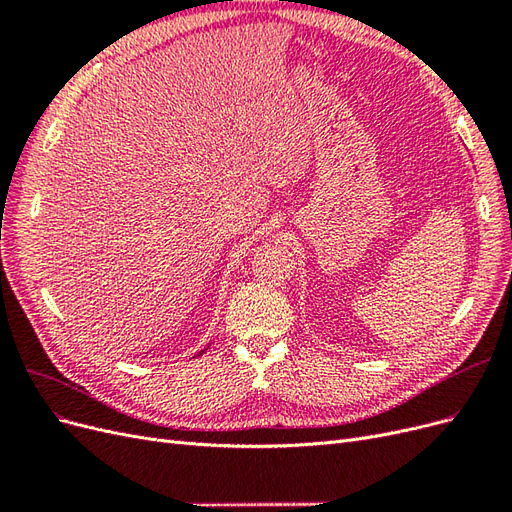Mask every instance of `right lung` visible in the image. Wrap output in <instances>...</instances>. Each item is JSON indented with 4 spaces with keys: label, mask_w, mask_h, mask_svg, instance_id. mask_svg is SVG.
I'll use <instances>...</instances> for the list:
<instances>
[{
    "label": "right lung",
    "mask_w": 512,
    "mask_h": 512,
    "mask_svg": "<svg viewBox=\"0 0 512 512\" xmlns=\"http://www.w3.org/2000/svg\"><path fill=\"white\" fill-rule=\"evenodd\" d=\"M207 348H209V346H207ZM207 348H203V350H200V352H196V356H200V354H205V350H207Z\"/></svg>",
    "instance_id": "1"
}]
</instances>
